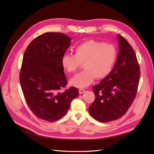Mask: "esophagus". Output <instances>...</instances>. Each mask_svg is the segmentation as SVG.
<instances>
[{"label":"esophagus","instance_id":"obj_1","mask_svg":"<svg viewBox=\"0 0 154 154\" xmlns=\"http://www.w3.org/2000/svg\"><path fill=\"white\" fill-rule=\"evenodd\" d=\"M85 92L86 91L85 89H83V88H80V89H79V92H80V94H83V93Z\"/></svg>","mask_w":154,"mask_h":154}]
</instances>
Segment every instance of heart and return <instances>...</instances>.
<instances>
[{"instance_id": "heart-1", "label": "heart", "mask_w": 154, "mask_h": 154, "mask_svg": "<svg viewBox=\"0 0 154 154\" xmlns=\"http://www.w3.org/2000/svg\"><path fill=\"white\" fill-rule=\"evenodd\" d=\"M74 54H65L62 58V66L68 73H75L83 64L85 70L71 80V84L84 88L97 80L107 76L111 72L117 58L118 52L111 44L88 40L76 45Z\"/></svg>"}]
</instances>
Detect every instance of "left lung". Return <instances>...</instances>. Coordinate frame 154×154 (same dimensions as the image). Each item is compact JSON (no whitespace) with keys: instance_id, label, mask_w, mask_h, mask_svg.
<instances>
[{"instance_id":"left-lung-1","label":"left lung","mask_w":154,"mask_h":154,"mask_svg":"<svg viewBox=\"0 0 154 154\" xmlns=\"http://www.w3.org/2000/svg\"><path fill=\"white\" fill-rule=\"evenodd\" d=\"M119 53L112 71L92 87L95 100L88 108L92 118L107 123L127 112L136 97L140 69L136 53L128 41L118 35Z\"/></svg>"}]
</instances>
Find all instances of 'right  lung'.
I'll return each instance as SVG.
<instances>
[{
    "label": "right lung",
    "mask_w": 154,
    "mask_h": 154,
    "mask_svg": "<svg viewBox=\"0 0 154 154\" xmlns=\"http://www.w3.org/2000/svg\"><path fill=\"white\" fill-rule=\"evenodd\" d=\"M62 32H45L27 46L23 57L20 83L26 103L37 118L54 122L66 115L77 88L67 84L62 58L71 45Z\"/></svg>",
    "instance_id": "obj_1"
}]
</instances>
